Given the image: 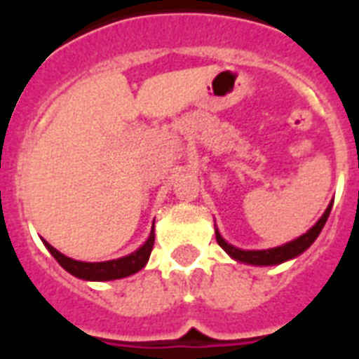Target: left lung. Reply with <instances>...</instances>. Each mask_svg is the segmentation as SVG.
<instances>
[{"label": "left lung", "instance_id": "obj_1", "mask_svg": "<svg viewBox=\"0 0 359 359\" xmlns=\"http://www.w3.org/2000/svg\"><path fill=\"white\" fill-rule=\"evenodd\" d=\"M332 205H334V203H330L328 208H326V212L320 216V219H318L317 224L313 225L311 229L307 231L306 235L290 240V242H287V244L283 245L272 248V250H238V248H235V245L227 244V242L224 240V236L218 233V229H216V240H218V244L238 262L255 264V266L281 264V262L289 261V259H294V257H298L300 253H304V251H306L307 248L317 240V236L320 235V231H323L324 224H326V219H328L330 212H332Z\"/></svg>", "mask_w": 359, "mask_h": 359}]
</instances>
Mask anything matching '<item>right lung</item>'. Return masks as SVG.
Listing matches in <instances>:
<instances>
[{"instance_id":"1","label":"right lung","mask_w":359,"mask_h":359,"mask_svg":"<svg viewBox=\"0 0 359 359\" xmlns=\"http://www.w3.org/2000/svg\"><path fill=\"white\" fill-rule=\"evenodd\" d=\"M48 251L52 253L53 259L61 264L69 273L76 276V278L86 279V281H111V279H121L132 273L140 272L141 268L145 266L149 257H151L152 245H154V225L147 242L141 245L140 250H135L134 253H130L121 259H114V261H104V262H83V261H74L70 257L59 253L53 245H50L46 240H42Z\"/></svg>"}]
</instances>
